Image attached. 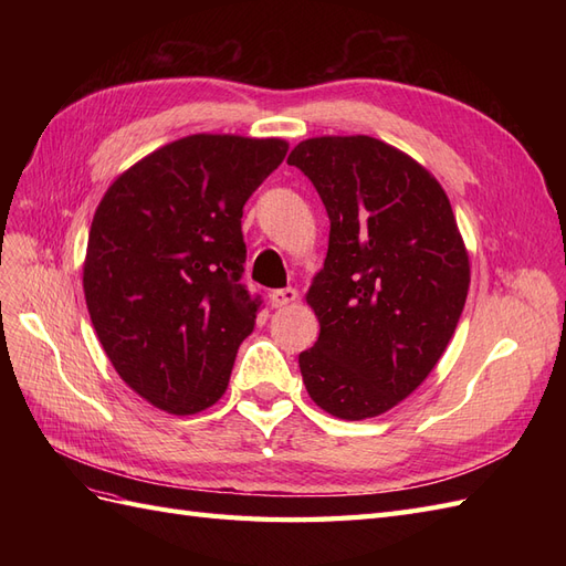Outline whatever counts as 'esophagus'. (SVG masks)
Returning a JSON list of instances; mask_svg holds the SVG:
<instances>
[{
	"label": "esophagus",
	"mask_w": 566,
	"mask_h": 566,
	"mask_svg": "<svg viewBox=\"0 0 566 566\" xmlns=\"http://www.w3.org/2000/svg\"><path fill=\"white\" fill-rule=\"evenodd\" d=\"M297 297H300V293L295 287H281V290H271L269 293V302H271V306H276V310L295 304Z\"/></svg>",
	"instance_id": "1"
}]
</instances>
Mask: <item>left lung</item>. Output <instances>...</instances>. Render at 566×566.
<instances>
[{
	"mask_svg": "<svg viewBox=\"0 0 566 566\" xmlns=\"http://www.w3.org/2000/svg\"><path fill=\"white\" fill-rule=\"evenodd\" d=\"M287 165L310 177L331 219L306 304L321 333L300 354L325 413L366 420L416 391L455 333L470 260L441 184L373 136H316Z\"/></svg>",
	"mask_w": 566,
	"mask_h": 566,
	"instance_id": "obj_1",
	"label": "left lung"
}]
</instances>
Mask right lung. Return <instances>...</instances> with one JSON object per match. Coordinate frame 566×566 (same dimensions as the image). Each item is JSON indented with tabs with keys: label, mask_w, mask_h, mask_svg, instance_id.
<instances>
[{
	"label": "right lung",
	"mask_w": 566,
	"mask_h": 566,
	"mask_svg": "<svg viewBox=\"0 0 566 566\" xmlns=\"http://www.w3.org/2000/svg\"><path fill=\"white\" fill-rule=\"evenodd\" d=\"M287 153L283 139L191 134L119 175L101 198L84 297L113 368L172 416L221 399L260 300L241 283L243 205Z\"/></svg>",
	"instance_id": "obj_1"
}]
</instances>
